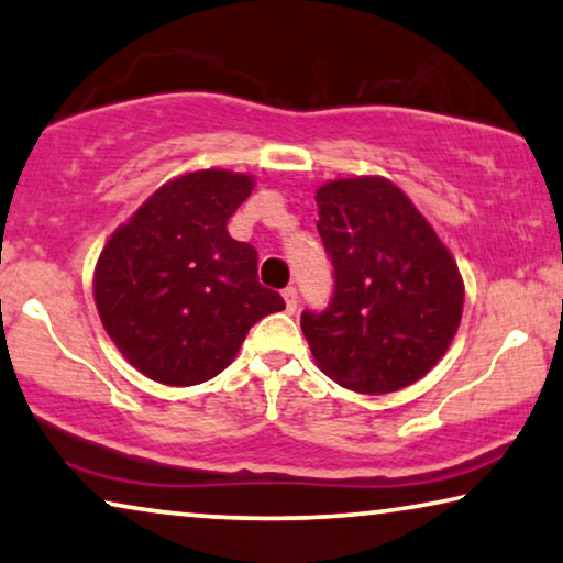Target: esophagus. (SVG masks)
Masks as SVG:
<instances>
[{"label": "esophagus", "instance_id": "esophagus-1", "mask_svg": "<svg viewBox=\"0 0 563 563\" xmlns=\"http://www.w3.org/2000/svg\"><path fill=\"white\" fill-rule=\"evenodd\" d=\"M282 297H284V305H287V312H295V309H297V289L287 287L282 291Z\"/></svg>", "mask_w": 563, "mask_h": 563}]
</instances>
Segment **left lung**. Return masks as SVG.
Listing matches in <instances>:
<instances>
[{"instance_id": "1", "label": "left lung", "mask_w": 563, "mask_h": 563, "mask_svg": "<svg viewBox=\"0 0 563 563\" xmlns=\"http://www.w3.org/2000/svg\"><path fill=\"white\" fill-rule=\"evenodd\" d=\"M335 268L324 312H301L317 368L355 394L406 388L442 361L460 328V268L386 177H342L314 195Z\"/></svg>"}]
</instances>
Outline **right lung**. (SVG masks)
Masks as SVG:
<instances>
[{"label":"right lung","mask_w":563,"mask_h":563,"mask_svg":"<svg viewBox=\"0 0 563 563\" xmlns=\"http://www.w3.org/2000/svg\"><path fill=\"white\" fill-rule=\"evenodd\" d=\"M254 177L198 169L152 192L119 225L93 272L101 322L121 355L165 386L218 376L284 299L258 284V254L228 235Z\"/></svg>","instance_id":"1"}]
</instances>
